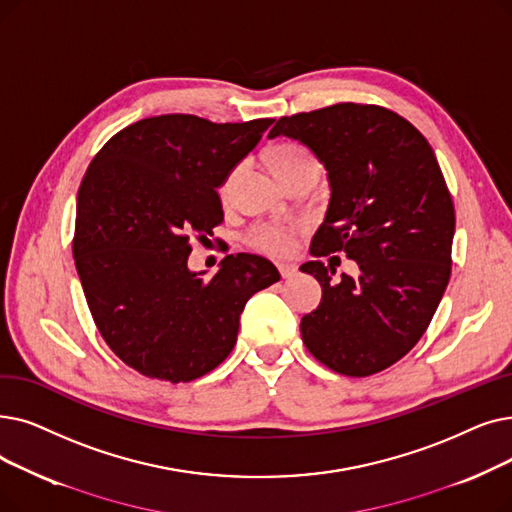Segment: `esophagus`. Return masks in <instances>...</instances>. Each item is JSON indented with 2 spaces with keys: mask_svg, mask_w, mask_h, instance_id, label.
Masks as SVG:
<instances>
[{
  "mask_svg": "<svg viewBox=\"0 0 512 512\" xmlns=\"http://www.w3.org/2000/svg\"><path fill=\"white\" fill-rule=\"evenodd\" d=\"M278 272H280L282 278H293L297 274V265H293V263H280L278 265Z\"/></svg>",
  "mask_w": 512,
  "mask_h": 512,
  "instance_id": "obj_1",
  "label": "esophagus"
}]
</instances>
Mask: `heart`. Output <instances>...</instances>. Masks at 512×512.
Masks as SVG:
<instances>
[{
  "label": "heart",
  "instance_id": "1",
  "mask_svg": "<svg viewBox=\"0 0 512 512\" xmlns=\"http://www.w3.org/2000/svg\"><path fill=\"white\" fill-rule=\"evenodd\" d=\"M270 167L276 173L278 180H286L288 175L305 169H318L314 154H311L305 146L295 142H280L270 148ZM236 169L230 171L224 182L219 186V194L228 196L234 184ZM303 232V224H276V221H268V224H257L247 232V244L251 249L272 255V257H284L293 253L297 236Z\"/></svg>",
  "mask_w": 512,
  "mask_h": 512
}]
</instances>
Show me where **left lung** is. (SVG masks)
Listing matches in <instances>:
<instances>
[{
  "label": "left lung",
  "mask_w": 512,
  "mask_h": 512,
  "mask_svg": "<svg viewBox=\"0 0 512 512\" xmlns=\"http://www.w3.org/2000/svg\"><path fill=\"white\" fill-rule=\"evenodd\" d=\"M288 136L324 163L330 203L309 253H345L360 276L322 261L301 272L322 284L301 337L318 362L345 376L393 366L431 324L452 272L454 203L427 138L376 104L339 102L280 117L268 138Z\"/></svg>",
  "instance_id": "left-lung-1"
}]
</instances>
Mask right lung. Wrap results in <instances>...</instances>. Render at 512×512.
<instances>
[{"mask_svg": "<svg viewBox=\"0 0 512 512\" xmlns=\"http://www.w3.org/2000/svg\"><path fill=\"white\" fill-rule=\"evenodd\" d=\"M272 123L142 119L83 175L73 236L83 293L106 345L148 379L190 383L217 368L244 305L280 280L251 253L226 255L213 278L188 270L192 238L207 240L224 221L217 188Z\"/></svg>", "mask_w": 512, "mask_h": 512, "instance_id": "obj_1", "label": "right lung"}]
</instances>
